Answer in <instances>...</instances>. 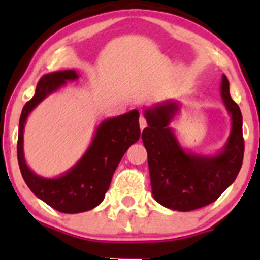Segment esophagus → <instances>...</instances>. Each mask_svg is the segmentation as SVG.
<instances>
[{"mask_svg":"<svg viewBox=\"0 0 260 260\" xmlns=\"http://www.w3.org/2000/svg\"><path fill=\"white\" fill-rule=\"evenodd\" d=\"M140 127H141V129H145V128L147 127V122H146V118L143 117V115H141L140 117Z\"/></svg>","mask_w":260,"mask_h":260,"instance_id":"esophagus-1","label":"esophagus"}]
</instances>
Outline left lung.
Here are the masks:
<instances>
[{
	"mask_svg": "<svg viewBox=\"0 0 260 260\" xmlns=\"http://www.w3.org/2000/svg\"><path fill=\"white\" fill-rule=\"evenodd\" d=\"M221 96L232 115V132L220 153L215 156L186 152L180 146L170 122L179 103L166 101L145 109L148 127L142 132L147 149L152 193L157 203L177 211H191L217 200L234 182L244 156L243 117L229 93V80L222 75Z\"/></svg>",
	"mask_w": 260,
	"mask_h": 260,
	"instance_id": "left-lung-1",
	"label": "left lung"
}]
</instances>
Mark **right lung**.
I'll list each match as a JSON object with an SVG mask.
<instances>
[{
	"instance_id": "obj_1",
	"label": "right lung",
	"mask_w": 260,
	"mask_h": 260,
	"mask_svg": "<svg viewBox=\"0 0 260 260\" xmlns=\"http://www.w3.org/2000/svg\"><path fill=\"white\" fill-rule=\"evenodd\" d=\"M78 79L75 70L49 73L39 80L35 95L23 106L18 123L17 159L26 185L39 199L65 214H77L94 209L103 201L112 177L131 145L140 140L137 109L103 120L96 128L93 142L84 156L64 175L44 179L34 174L23 157V128L34 108L68 80Z\"/></svg>"
}]
</instances>
